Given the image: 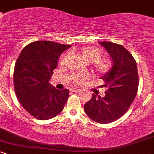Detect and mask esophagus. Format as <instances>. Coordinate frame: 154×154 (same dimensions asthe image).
<instances>
[{"mask_svg":"<svg viewBox=\"0 0 154 154\" xmlns=\"http://www.w3.org/2000/svg\"><path fill=\"white\" fill-rule=\"evenodd\" d=\"M69 91L71 92H75V93H76V92H78L80 91L79 89H77V88H70Z\"/></svg>","mask_w":154,"mask_h":154,"instance_id":"34e87169","label":"esophagus"}]
</instances>
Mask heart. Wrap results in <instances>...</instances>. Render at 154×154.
Instances as JSON below:
<instances>
[{
  "mask_svg": "<svg viewBox=\"0 0 154 154\" xmlns=\"http://www.w3.org/2000/svg\"><path fill=\"white\" fill-rule=\"evenodd\" d=\"M79 54L88 62L91 63V67L95 74L106 75L109 73L112 68V62L110 59L102 58V52L94 46H84L78 49ZM68 58V54L65 53L60 58L59 63L64 64ZM89 75L86 73H75L71 77V82L76 85L82 84L87 80Z\"/></svg>",
  "mask_w": 154,
  "mask_h": 154,
  "instance_id": "obj_1",
  "label": "heart"
}]
</instances>
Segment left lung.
Here are the masks:
<instances>
[{
    "mask_svg": "<svg viewBox=\"0 0 154 154\" xmlns=\"http://www.w3.org/2000/svg\"><path fill=\"white\" fill-rule=\"evenodd\" d=\"M113 60L111 71L102 77L107 88L105 96L92 95L84 106L86 114L93 121L107 124L116 121L128 111L138 89L137 63L133 56L122 45L111 42H100Z\"/></svg>",
    "mask_w": 154,
    "mask_h": 154,
    "instance_id": "1",
    "label": "left lung"
}]
</instances>
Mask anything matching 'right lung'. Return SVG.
Masks as SVG:
<instances>
[{
    "label": "right lung",
    "instance_id": "obj_1",
    "mask_svg": "<svg viewBox=\"0 0 154 154\" xmlns=\"http://www.w3.org/2000/svg\"><path fill=\"white\" fill-rule=\"evenodd\" d=\"M71 45L39 40L23 48L16 61L14 85L22 106L39 120L54 118L61 112L69 98L67 89L49 83L59 56Z\"/></svg>",
    "mask_w": 154,
    "mask_h": 154
}]
</instances>
